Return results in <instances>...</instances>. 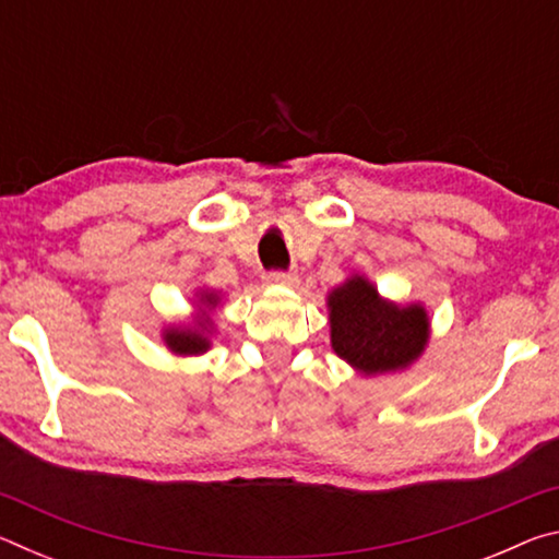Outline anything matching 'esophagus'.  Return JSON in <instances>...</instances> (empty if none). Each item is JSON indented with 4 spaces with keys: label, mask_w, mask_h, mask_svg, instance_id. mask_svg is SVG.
<instances>
[{
    "label": "esophagus",
    "mask_w": 559,
    "mask_h": 559,
    "mask_svg": "<svg viewBox=\"0 0 559 559\" xmlns=\"http://www.w3.org/2000/svg\"><path fill=\"white\" fill-rule=\"evenodd\" d=\"M298 273H266V283L269 286H283V288H296L298 286Z\"/></svg>",
    "instance_id": "1"
}]
</instances>
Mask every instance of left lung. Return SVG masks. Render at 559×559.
I'll use <instances>...</instances> for the list:
<instances>
[{"label": "left lung", "instance_id": "left-lung-1", "mask_svg": "<svg viewBox=\"0 0 559 559\" xmlns=\"http://www.w3.org/2000/svg\"><path fill=\"white\" fill-rule=\"evenodd\" d=\"M330 347L359 377L396 374L424 355L431 318L421 300L384 298L365 273H353L328 290Z\"/></svg>", "mask_w": 559, "mask_h": 559}]
</instances>
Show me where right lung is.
<instances>
[{
	"mask_svg": "<svg viewBox=\"0 0 559 559\" xmlns=\"http://www.w3.org/2000/svg\"><path fill=\"white\" fill-rule=\"evenodd\" d=\"M192 308L194 313L187 320H175V323H165L159 330L163 345L175 357H200L210 353L214 345L216 333V308H222V290L200 286L192 293Z\"/></svg>",
	"mask_w": 559,
	"mask_h": 559,
	"instance_id": "add662e5",
	"label": "right lung"
}]
</instances>
